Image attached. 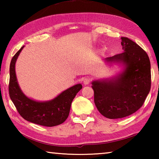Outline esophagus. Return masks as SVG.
Wrapping results in <instances>:
<instances>
[{
    "mask_svg": "<svg viewBox=\"0 0 159 159\" xmlns=\"http://www.w3.org/2000/svg\"><path fill=\"white\" fill-rule=\"evenodd\" d=\"M90 83V78L86 77V78H85L84 79H83V83H84L85 85H88Z\"/></svg>",
    "mask_w": 159,
    "mask_h": 159,
    "instance_id": "34e87169",
    "label": "esophagus"
}]
</instances>
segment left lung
Returning <instances> with one entry per match:
<instances>
[{"mask_svg":"<svg viewBox=\"0 0 159 159\" xmlns=\"http://www.w3.org/2000/svg\"><path fill=\"white\" fill-rule=\"evenodd\" d=\"M121 40L124 52L105 60L125 64L124 71L115 79L92 83L97 109L110 119L124 118L136 112L143 105L151 89L149 56L130 39L121 37Z\"/></svg>","mask_w":159,"mask_h":159,"instance_id":"obj_1","label":"left lung"}]
</instances>
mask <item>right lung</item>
Masks as SVG:
<instances>
[{"label":"right lung","instance_id":"add662e5","mask_svg":"<svg viewBox=\"0 0 159 159\" xmlns=\"http://www.w3.org/2000/svg\"><path fill=\"white\" fill-rule=\"evenodd\" d=\"M23 48L13 56L10 62L8 85L10 99L21 116L29 122L47 127L61 124L68 118L71 102L81 90L82 85H74L49 102H40L28 98L19 87L15 74L16 60Z\"/></svg>","mask_w":159,"mask_h":159}]
</instances>
